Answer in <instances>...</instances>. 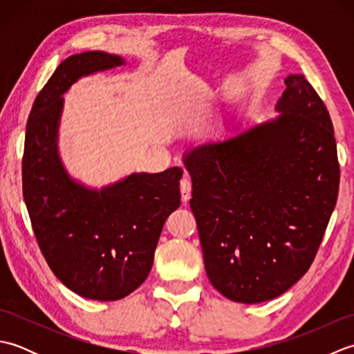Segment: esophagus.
Returning <instances> with one entry per match:
<instances>
[{
	"label": "esophagus",
	"mask_w": 354,
	"mask_h": 354,
	"mask_svg": "<svg viewBox=\"0 0 354 354\" xmlns=\"http://www.w3.org/2000/svg\"><path fill=\"white\" fill-rule=\"evenodd\" d=\"M179 187H181V198H183V202L185 204V202H189L190 194H192V183H190V179L189 178H183Z\"/></svg>",
	"instance_id": "obj_1"
}]
</instances>
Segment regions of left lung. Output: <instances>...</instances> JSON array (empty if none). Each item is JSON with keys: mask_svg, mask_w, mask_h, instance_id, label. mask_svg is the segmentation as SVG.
Masks as SVG:
<instances>
[{"mask_svg": "<svg viewBox=\"0 0 354 354\" xmlns=\"http://www.w3.org/2000/svg\"><path fill=\"white\" fill-rule=\"evenodd\" d=\"M284 84L277 117L184 152L207 275L236 303L269 301L307 272L339 190L326 104L303 74Z\"/></svg>", "mask_w": 354, "mask_h": 354, "instance_id": "obj_1", "label": "left lung"}]
</instances>
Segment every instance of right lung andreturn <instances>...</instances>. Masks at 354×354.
Segmentation results:
<instances>
[{"label":"right lung","mask_w":354,"mask_h":354,"mask_svg":"<svg viewBox=\"0 0 354 354\" xmlns=\"http://www.w3.org/2000/svg\"><path fill=\"white\" fill-rule=\"evenodd\" d=\"M123 65L99 50L59 64L30 111L22 158V193L45 260L66 288L97 301L122 299L146 280L164 222L181 205V167L133 171L97 189L62 162L64 94L82 77Z\"/></svg>","instance_id":"1"}]
</instances>
